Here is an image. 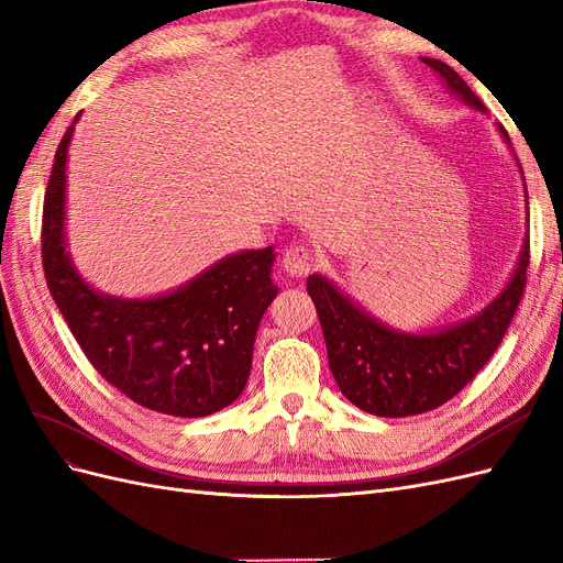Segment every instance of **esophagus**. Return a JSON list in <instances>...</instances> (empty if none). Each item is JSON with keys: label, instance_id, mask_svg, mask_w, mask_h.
<instances>
[{"label": "esophagus", "instance_id": "obj_1", "mask_svg": "<svg viewBox=\"0 0 563 563\" xmlns=\"http://www.w3.org/2000/svg\"><path fill=\"white\" fill-rule=\"evenodd\" d=\"M282 265H284V272H286L288 277L300 279V277H305V275H308V272L312 269L314 258H312L310 249L298 246V244H291V246L286 249V253H284V261H282Z\"/></svg>", "mask_w": 563, "mask_h": 563}]
</instances>
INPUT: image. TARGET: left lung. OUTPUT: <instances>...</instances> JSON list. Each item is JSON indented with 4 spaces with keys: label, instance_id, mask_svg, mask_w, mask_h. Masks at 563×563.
Segmentation results:
<instances>
[{
    "label": "left lung",
    "instance_id": "obj_1",
    "mask_svg": "<svg viewBox=\"0 0 563 563\" xmlns=\"http://www.w3.org/2000/svg\"><path fill=\"white\" fill-rule=\"evenodd\" d=\"M422 63H428L439 75L446 91L465 106L486 112L482 100L453 67L434 58H422ZM498 131L512 150L507 131L500 124ZM517 166L521 172L519 162ZM526 267L528 234L512 277L503 291L482 312L434 331H401L389 327L366 312L329 277L310 275L308 294L314 300L327 340L329 366L340 391L362 411L380 418L428 413L453 399L498 350L521 300Z\"/></svg>",
    "mask_w": 563,
    "mask_h": 563
}]
</instances>
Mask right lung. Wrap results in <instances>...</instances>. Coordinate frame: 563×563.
<instances>
[{
	"label": "right lung",
	"instance_id": "right-lung-1",
	"mask_svg": "<svg viewBox=\"0 0 563 563\" xmlns=\"http://www.w3.org/2000/svg\"><path fill=\"white\" fill-rule=\"evenodd\" d=\"M65 131L44 197L42 258L48 291L89 362L129 399L157 413L203 418L242 395L255 333L279 288L275 249L225 255L190 282L150 298L98 291L79 275L65 236Z\"/></svg>",
	"mask_w": 563,
	"mask_h": 563
}]
</instances>
